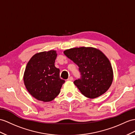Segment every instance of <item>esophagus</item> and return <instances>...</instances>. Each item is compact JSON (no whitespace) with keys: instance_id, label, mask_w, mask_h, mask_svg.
<instances>
[{"instance_id":"1","label":"esophagus","mask_w":135,"mask_h":135,"mask_svg":"<svg viewBox=\"0 0 135 135\" xmlns=\"http://www.w3.org/2000/svg\"><path fill=\"white\" fill-rule=\"evenodd\" d=\"M73 77H71V76L70 77H69L68 79V81H73Z\"/></svg>"}]
</instances>
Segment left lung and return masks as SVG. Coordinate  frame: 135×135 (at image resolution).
<instances>
[{
  "mask_svg": "<svg viewBox=\"0 0 135 135\" xmlns=\"http://www.w3.org/2000/svg\"><path fill=\"white\" fill-rule=\"evenodd\" d=\"M64 53L79 67L81 77L74 84L84 96L95 98L109 89L113 79V69L109 59L99 49L75 47Z\"/></svg>",
  "mask_w": 135,
  "mask_h": 135,
  "instance_id": "obj_1",
  "label": "left lung"
}]
</instances>
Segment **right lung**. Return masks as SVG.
Returning a JSON list of instances; mask_svg holds the SVG:
<instances>
[{
    "mask_svg": "<svg viewBox=\"0 0 135 135\" xmlns=\"http://www.w3.org/2000/svg\"><path fill=\"white\" fill-rule=\"evenodd\" d=\"M57 56L55 50L38 52L26 66L23 75L25 85L28 93L39 101L53 100L65 82L60 77V69L55 66Z\"/></svg>",
    "mask_w": 135,
    "mask_h": 135,
    "instance_id": "right-lung-1",
    "label": "right lung"
}]
</instances>
